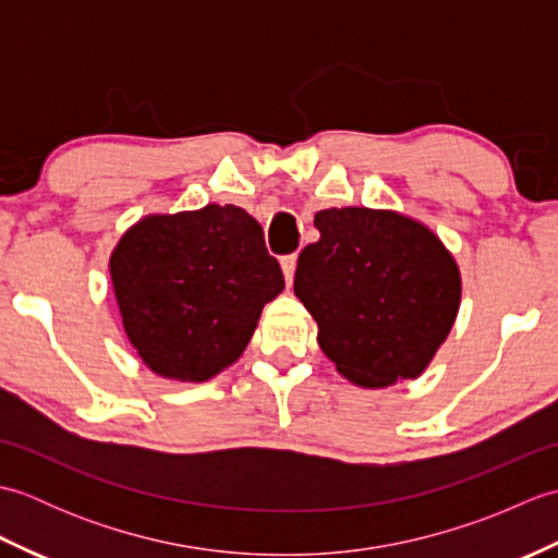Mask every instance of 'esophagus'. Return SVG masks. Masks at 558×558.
Masks as SVG:
<instances>
[{"label":"esophagus","instance_id":"34e87169","mask_svg":"<svg viewBox=\"0 0 558 558\" xmlns=\"http://www.w3.org/2000/svg\"><path fill=\"white\" fill-rule=\"evenodd\" d=\"M280 268H282V272H286V280H288V286H292L294 268H298V254L282 256V258H280Z\"/></svg>","mask_w":558,"mask_h":558}]
</instances>
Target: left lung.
Segmentation results:
<instances>
[{"label": "left lung", "instance_id": "8db88e82", "mask_svg": "<svg viewBox=\"0 0 558 558\" xmlns=\"http://www.w3.org/2000/svg\"><path fill=\"white\" fill-rule=\"evenodd\" d=\"M314 225L322 236L300 254L294 294L326 357L362 388L422 376L460 310L453 254L398 210L326 208Z\"/></svg>", "mask_w": 558, "mask_h": 558}]
</instances>
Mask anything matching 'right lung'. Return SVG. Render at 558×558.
<instances>
[{
	"instance_id": "1",
	"label": "right lung",
	"mask_w": 558,
	"mask_h": 558,
	"mask_svg": "<svg viewBox=\"0 0 558 558\" xmlns=\"http://www.w3.org/2000/svg\"><path fill=\"white\" fill-rule=\"evenodd\" d=\"M124 333L153 374L208 381L242 357L264 306L286 290L244 208L153 213L110 254Z\"/></svg>"
}]
</instances>
